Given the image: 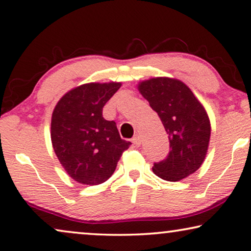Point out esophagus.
Masks as SVG:
<instances>
[{"mask_svg":"<svg viewBox=\"0 0 251 251\" xmlns=\"http://www.w3.org/2000/svg\"><path fill=\"white\" fill-rule=\"evenodd\" d=\"M132 142L134 145L140 146L142 144V137L140 136V135H135V136L132 138Z\"/></svg>","mask_w":251,"mask_h":251,"instance_id":"obj_1","label":"esophagus"}]
</instances>
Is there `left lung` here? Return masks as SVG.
Returning <instances> with one entry per match:
<instances>
[{
	"label": "left lung",
	"mask_w": 251,
	"mask_h": 251,
	"mask_svg": "<svg viewBox=\"0 0 251 251\" xmlns=\"http://www.w3.org/2000/svg\"><path fill=\"white\" fill-rule=\"evenodd\" d=\"M138 90L161 118L169 135L170 152L154 163L155 176L176 182L196 172L203 163L211 134L208 114L185 83L157 77L142 81Z\"/></svg>",
	"instance_id": "8db88e82"
}]
</instances>
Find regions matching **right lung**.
Returning <instances> with one entry per match:
<instances>
[{
    "label": "right lung",
    "mask_w": 251,
    "mask_h": 251,
    "mask_svg": "<svg viewBox=\"0 0 251 251\" xmlns=\"http://www.w3.org/2000/svg\"><path fill=\"white\" fill-rule=\"evenodd\" d=\"M121 82L85 83L68 91L55 105L51 142L63 169L75 181L97 185L113 176L124 151L116 123L102 117V108Z\"/></svg>",
    "instance_id": "1"
}]
</instances>
